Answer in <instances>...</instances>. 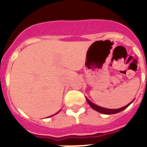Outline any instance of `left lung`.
<instances>
[{
  "label": "left lung",
  "instance_id": "1",
  "mask_svg": "<svg viewBox=\"0 0 147 147\" xmlns=\"http://www.w3.org/2000/svg\"><path fill=\"white\" fill-rule=\"evenodd\" d=\"M86 100H87L88 105L92 107V108H93L94 111H96L104 114H117V113H119V112L122 111L123 110L127 108V107L128 106H129V105L133 102V101H131V102H130V104H128L127 105H126V106L121 107V108H118V109H108V108H105V107H100V106H98V105H94V104H93L92 101H90L88 98H86Z\"/></svg>",
  "mask_w": 147,
  "mask_h": 147
}]
</instances>
